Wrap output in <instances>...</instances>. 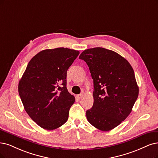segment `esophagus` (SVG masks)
<instances>
[{"label": "esophagus", "mask_w": 158, "mask_h": 158, "mask_svg": "<svg viewBox=\"0 0 158 158\" xmlns=\"http://www.w3.org/2000/svg\"><path fill=\"white\" fill-rule=\"evenodd\" d=\"M83 96H84V94H78V95L77 96V97L79 99L83 98Z\"/></svg>", "instance_id": "34e87169"}]
</instances>
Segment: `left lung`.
I'll use <instances>...</instances> for the list:
<instances>
[{
  "label": "left lung",
  "instance_id": "left-lung-1",
  "mask_svg": "<svg viewBox=\"0 0 158 158\" xmlns=\"http://www.w3.org/2000/svg\"><path fill=\"white\" fill-rule=\"evenodd\" d=\"M79 58L94 81V104L86 110L87 120L101 131L111 130L130 114L138 98L133 69L117 52L103 48L86 49Z\"/></svg>",
  "mask_w": 158,
  "mask_h": 158
}]
</instances>
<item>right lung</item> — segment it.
<instances>
[{
	"label": "right lung",
	"mask_w": 158,
	"mask_h": 158,
	"mask_svg": "<svg viewBox=\"0 0 158 158\" xmlns=\"http://www.w3.org/2000/svg\"><path fill=\"white\" fill-rule=\"evenodd\" d=\"M79 51L59 48L38 52L19 81V94L33 121L47 130L65 124L75 97L66 88L67 71Z\"/></svg>",
	"instance_id": "obj_1"
}]
</instances>
